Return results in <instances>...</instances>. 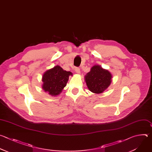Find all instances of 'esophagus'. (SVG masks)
<instances>
[{
    "label": "esophagus",
    "mask_w": 152,
    "mask_h": 152,
    "mask_svg": "<svg viewBox=\"0 0 152 152\" xmlns=\"http://www.w3.org/2000/svg\"><path fill=\"white\" fill-rule=\"evenodd\" d=\"M75 71L77 74H80V69L79 67H76L75 68Z\"/></svg>",
    "instance_id": "34e87169"
}]
</instances>
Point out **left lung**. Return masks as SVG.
I'll list each match as a JSON object with an SVG mask.
<instances>
[{
    "label": "left lung",
    "mask_w": 152,
    "mask_h": 152,
    "mask_svg": "<svg viewBox=\"0 0 152 152\" xmlns=\"http://www.w3.org/2000/svg\"><path fill=\"white\" fill-rule=\"evenodd\" d=\"M112 74L100 66L95 65L85 76L86 85L93 93L103 92L112 82Z\"/></svg>",
    "instance_id": "obj_1"
}]
</instances>
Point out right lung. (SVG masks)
Instances as JSON below:
<instances>
[{
  "mask_svg": "<svg viewBox=\"0 0 152 152\" xmlns=\"http://www.w3.org/2000/svg\"><path fill=\"white\" fill-rule=\"evenodd\" d=\"M70 75H73L72 72L64 70L60 66H56L44 73L42 76V88L50 95H58L66 86Z\"/></svg>",
  "mask_w": 152,
  "mask_h": 152,
  "instance_id": "add662e5",
  "label": "right lung"
}]
</instances>
